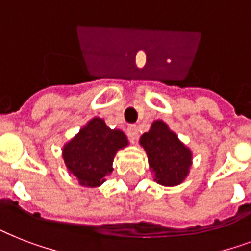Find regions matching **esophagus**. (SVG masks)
I'll return each instance as SVG.
<instances>
[{"instance_id": "1", "label": "esophagus", "mask_w": 251, "mask_h": 251, "mask_svg": "<svg viewBox=\"0 0 251 251\" xmlns=\"http://www.w3.org/2000/svg\"><path fill=\"white\" fill-rule=\"evenodd\" d=\"M127 135H129L130 141H135L138 138V129L137 126L135 125H130L129 127H127Z\"/></svg>"}]
</instances>
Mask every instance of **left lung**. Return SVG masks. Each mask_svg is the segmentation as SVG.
<instances>
[{
  "label": "left lung",
  "mask_w": 251,
  "mask_h": 251,
  "mask_svg": "<svg viewBox=\"0 0 251 251\" xmlns=\"http://www.w3.org/2000/svg\"><path fill=\"white\" fill-rule=\"evenodd\" d=\"M139 145L147 153L153 179L163 186H177L190 173L193 152L163 120L151 124L147 133L139 138Z\"/></svg>",
  "instance_id": "obj_1"
}]
</instances>
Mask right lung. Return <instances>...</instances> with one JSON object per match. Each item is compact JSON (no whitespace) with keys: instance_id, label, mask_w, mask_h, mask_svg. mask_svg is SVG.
<instances>
[{"instance_id":"right-lung-1","label":"right lung","mask_w":251,"mask_h":251,"mask_svg":"<svg viewBox=\"0 0 251 251\" xmlns=\"http://www.w3.org/2000/svg\"><path fill=\"white\" fill-rule=\"evenodd\" d=\"M129 146L120 129H110L100 117L91 118L62 147V157L70 175L86 187H99L113 172L120 150Z\"/></svg>"}]
</instances>
